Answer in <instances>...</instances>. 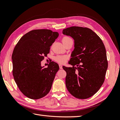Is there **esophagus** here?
<instances>
[{"label": "esophagus", "instance_id": "obj_1", "mask_svg": "<svg viewBox=\"0 0 120 120\" xmlns=\"http://www.w3.org/2000/svg\"><path fill=\"white\" fill-rule=\"evenodd\" d=\"M59 68H60V69H62V65L61 64H59Z\"/></svg>", "mask_w": 120, "mask_h": 120}]
</instances>
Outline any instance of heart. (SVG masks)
Wrapping results in <instances>:
<instances>
[{"label": "heart", "instance_id": "obj_1", "mask_svg": "<svg viewBox=\"0 0 120 120\" xmlns=\"http://www.w3.org/2000/svg\"><path fill=\"white\" fill-rule=\"evenodd\" d=\"M70 39H71L69 37H64V38H63V39L62 40V43L66 41H68V40H70ZM55 60L57 62H58V63H64L65 62L66 60H67V57H66L65 56H57V57H56L55 58Z\"/></svg>", "mask_w": 120, "mask_h": 120}]
</instances>
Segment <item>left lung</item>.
Here are the masks:
<instances>
[{
  "label": "left lung",
  "instance_id": "1",
  "mask_svg": "<svg viewBox=\"0 0 120 120\" xmlns=\"http://www.w3.org/2000/svg\"><path fill=\"white\" fill-rule=\"evenodd\" d=\"M74 40V49L68 62L65 85L76 98L86 99L95 94L105 80L108 68L105 47L98 35L88 28L73 26L63 30Z\"/></svg>",
  "mask_w": 120,
  "mask_h": 120
}]
</instances>
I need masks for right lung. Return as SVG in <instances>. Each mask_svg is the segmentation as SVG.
I'll list each match as a JSON object with an SVG mask.
<instances>
[{
	"label": "right lung",
	"mask_w": 120,
	"mask_h": 120,
	"mask_svg": "<svg viewBox=\"0 0 120 120\" xmlns=\"http://www.w3.org/2000/svg\"><path fill=\"white\" fill-rule=\"evenodd\" d=\"M58 36L57 32L50 30H31L15 46L12 56L13 75L20 91L27 98L40 99L50 91L59 67L52 61L45 68L41 61Z\"/></svg>",
	"instance_id": "right-lung-1"
}]
</instances>
